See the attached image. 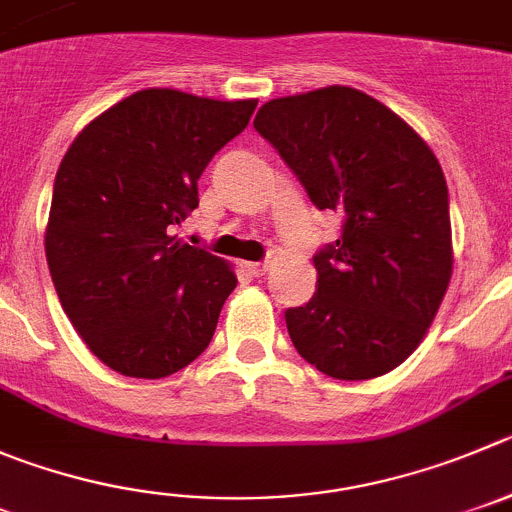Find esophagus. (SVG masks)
Returning <instances> with one entry per match:
<instances>
[{
	"label": "esophagus",
	"mask_w": 512,
	"mask_h": 512,
	"mask_svg": "<svg viewBox=\"0 0 512 512\" xmlns=\"http://www.w3.org/2000/svg\"><path fill=\"white\" fill-rule=\"evenodd\" d=\"M267 267H270L267 262H245V270L250 272L252 278H260V275H265Z\"/></svg>",
	"instance_id": "34e87169"
}]
</instances>
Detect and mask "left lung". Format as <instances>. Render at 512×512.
Returning a JSON list of instances; mask_svg holds the SVG:
<instances>
[{
  "mask_svg": "<svg viewBox=\"0 0 512 512\" xmlns=\"http://www.w3.org/2000/svg\"><path fill=\"white\" fill-rule=\"evenodd\" d=\"M255 131L315 207L343 214L341 237L313 257V298L285 310L290 341L333 379L389 374L422 343L452 278L437 156L384 103L346 85L270 100Z\"/></svg>",
  "mask_w": 512,
  "mask_h": 512,
  "instance_id": "1",
  "label": "left lung"
}]
</instances>
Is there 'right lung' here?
<instances>
[{
    "label": "right lung",
    "instance_id": "add662e5",
    "mask_svg": "<svg viewBox=\"0 0 512 512\" xmlns=\"http://www.w3.org/2000/svg\"><path fill=\"white\" fill-rule=\"evenodd\" d=\"M255 105L138 90L90 121L62 156L47 265L75 331L118 374L164 379L212 341L237 278L171 229L199 207V176L245 131Z\"/></svg>",
    "mask_w": 512,
    "mask_h": 512
}]
</instances>
